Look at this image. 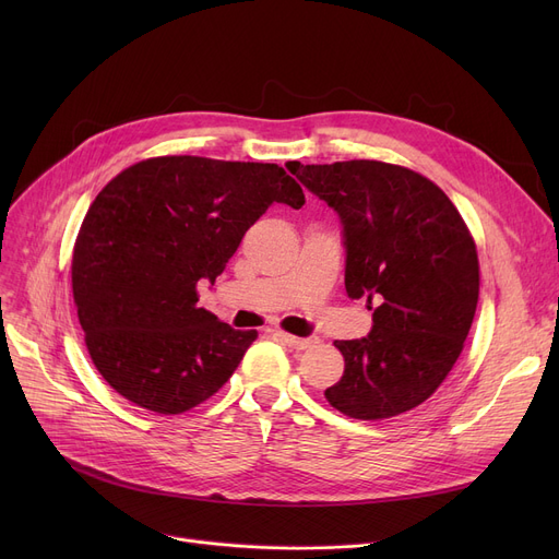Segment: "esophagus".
<instances>
[{
	"instance_id": "34e87169",
	"label": "esophagus",
	"mask_w": 559,
	"mask_h": 559,
	"mask_svg": "<svg viewBox=\"0 0 559 559\" xmlns=\"http://www.w3.org/2000/svg\"><path fill=\"white\" fill-rule=\"evenodd\" d=\"M274 335H276L283 344H287L289 348H297V350H304V348H308V346L314 344L312 337H295V335H287V333H283V331H276Z\"/></svg>"
}]
</instances>
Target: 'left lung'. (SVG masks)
Returning a JSON list of instances; mask_svg holds the SVG:
<instances>
[{
    "instance_id": "8db88e82",
    "label": "left lung",
    "mask_w": 559,
    "mask_h": 559,
    "mask_svg": "<svg viewBox=\"0 0 559 559\" xmlns=\"http://www.w3.org/2000/svg\"><path fill=\"white\" fill-rule=\"evenodd\" d=\"M342 222L348 299H367V337L337 340L344 376L324 394L373 421L421 405L462 354L478 306L476 242L426 176L378 160L287 167Z\"/></svg>"
}]
</instances>
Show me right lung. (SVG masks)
<instances>
[{"instance_id": "1", "label": "right lung", "mask_w": 559, "mask_h": 559, "mask_svg": "<svg viewBox=\"0 0 559 559\" xmlns=\"http://www.w3.org/2000/svg\"><path fill=\"white\" fill-rule=\"evenodd\" d=\"M272 203L299 211L301 186L274 163L160 156L131 165L97 194L72 255L85 346L106 383L158 415L211 399L255 331L197 306L245 233Z\"/></svg>"}]
</instances>
